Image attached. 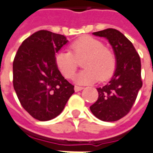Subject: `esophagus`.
I'll list each match as a JSON object with an SVG mask.
<instances>
[{"mask_svg": "<svg viewBox=\"0 0 153 153\" xmlns=\"http://www.w3.org/2000/svg\"><path fill=\"white\" fill-rule=\"evenodd\" d=\"M83 88L82 87H79V86H74V91H79L82 90Z\"/></svg>", "mask_w": 153, "mask_h": 153, "instance_id": "esophagus-1", "label": "esophagus"}]
</instances>
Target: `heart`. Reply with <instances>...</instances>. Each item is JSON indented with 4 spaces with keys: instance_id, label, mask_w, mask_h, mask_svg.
I'll return each instance as SVG.
<instances>
[{
    "instance_id": "b5f03b06",
    "label": "heart",
    "mask_w": 153,
    "mask_h": 153,
    "mask_svg": "<svg viewBox=\"0 0 153 153\" xmlns=\"http://www.w3.org/2000/svg\"><path fill=\"white\" fill-rule=\"evenodd\" d=\"M71 51L62 50L55 55L57 69L65 79H72L79 65L78 61L85 56L82 65L84 69L75 78L79 84H90L108 79L114 74L117 60L114 51L101 40L92 36L80 37L71 45Z\"/></svg>"
}]
</instances>
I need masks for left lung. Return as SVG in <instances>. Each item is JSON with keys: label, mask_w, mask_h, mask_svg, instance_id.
<instances>
[{"label": "left lung", "mask_w": 153, "mask_h": 153, "mask_svg": "<svg viewBox=\"0 0 153 153\" xmlns=\"http://www.w3.org/2000/svg\"><path fill=\"white\" fill-rule=\"evenodd\" d=\"M93 35L108 39L117 65L111 80L97 88L99 97L90 109L101 121L115 122L130 112L142 88L140 57L132 43L119 30L108 28Z\"/></svg>", "instance_id": "left-lung-1"}]
</instances>
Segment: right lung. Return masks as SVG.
Segmentation results:
<instances>
[{
	"instance_id": "1",
	"label": "right lung",
	"mask_w": 153,
	"mask_h": 153,
	"mask_svg": "<svg viewBox=\"0 0 153 153\" xmlns=\"http://www.w3.org/2000/svg\"><path fill=\"white\" fill-rule=\"evenodd\" d=\"M68 42L63 35L41 30L22 42L13 62V84L26 111L39 121L58 116L74 92L57 69L55 55Z\"/></svg>"
}]
</instances>
